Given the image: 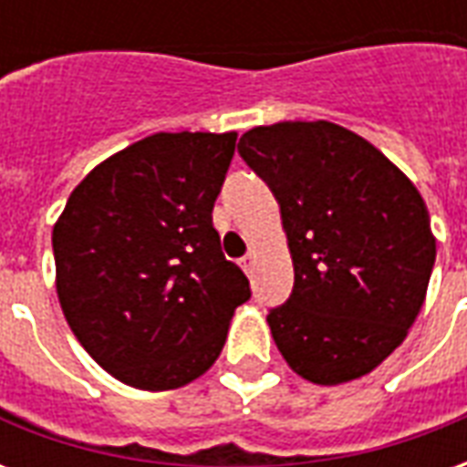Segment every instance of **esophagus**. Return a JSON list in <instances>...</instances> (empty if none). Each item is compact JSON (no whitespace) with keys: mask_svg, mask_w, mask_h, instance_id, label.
<instances>
[{"mask_svg":"<svg viewBox=\"0 0 467 467\" xmlns=\"http://www.w3.org/2000/svg\"><path fill=\"white\" fill-rule=\"evenodd\" d=\"M253 265H254V253H247L243 260H240V267H243L244 273H250V270H253Z\"/></svg>","mask_w":467,"mask_h":467,"instance_id":"esophagus-1","label":"esophagus"}]
</instances>
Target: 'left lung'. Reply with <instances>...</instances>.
Returning a JSON list of instances; mask_svg holds the SVG:
<instances>
[{
  "mask_svg": "<svg viewBox=\"0 0 467 467\" xmlns=\"http://www.w3.org/2000/svg\"><path fill=\"white\" fill-rule=\"evenodd\" d=\"M244 162L280 202L290 300L267 315L285 362L315 385L372 372L408 337L435 263L418 187L340 124L277 122L240 137Z\"/></svg>",
  "mask_w": 467,
  "mask_h": 467,
  "instance_id": "left-lung-1",
  "label": "left lung"
}]
</instances>
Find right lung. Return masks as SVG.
<instances>
[{
    "label": "right lung",
    "instance_id": "1",
    "mask_svg": "<svg viewBox=\"0 0 467 467\" xmlns=\"http://www.w3.org/2000/svg\"><path fill=\"white\" fill-rule=\"evenodd\" d=\"M237 132H157L99 162L52 230L57 297L97 365L140 390L210 370L244 273L224 260L213 207Z\"/></svg>",
    "mask_w": 467,
    "mask_h": 467
}]
</instances>
